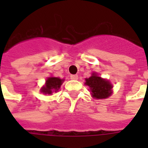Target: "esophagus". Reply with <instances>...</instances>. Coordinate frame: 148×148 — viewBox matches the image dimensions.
I'll use <instances>...</instances> for the list:
<instances>
[{"mask_svg":"<svg viewBox=\"0 0 148 148\" xmlns=\"http://www.w3.org/2000/svg\"><path fill=\"white\" fill-rule=\"evenodd\" d=\"M71 79H72V80H77L78 79V76H77V74H72V75H71Z\"/></svg>","mask_w":148,"mask_h":148,"instance_id":"obj_1","label":"esophagus"}]
</instances>
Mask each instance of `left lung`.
<instances>
[{
	"label": "left lung",
	"mask_w": 148,
	"mask_h": 148,
	"mask_svg": "<svg viewBox=\"0 0 148 148\" xmlns=\"http://www.w3.org/2000/svg\"><path fill=\"white\" fill-rule=\"evenodd\" d=\"M86 85L90 86L91 94L97 99L107 98L111 95L112 85L109 81L98 77L97 74L93 75L86 79Z\"/></svg>",
	"instance_id": "1"
}]
</instances>
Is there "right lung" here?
<instances>
[{
    "label": "right lung",
    "mask_w": 148,
    "mask_h": 148,
    "mask_svg": "<svg viewBox=\"0 0 148 148\" xmlns=\"http://www.w3.org/2000/svg\"><path fill=\"white\" fill-rule=\"evenodd\" d=\"M63 80L58 77H48L46 81V86L42 87L41 92L45 94H51L52 92H57V90L60 88Z\"/></svg>",
    "instance_id": "obj_1"
}]
</instances>
